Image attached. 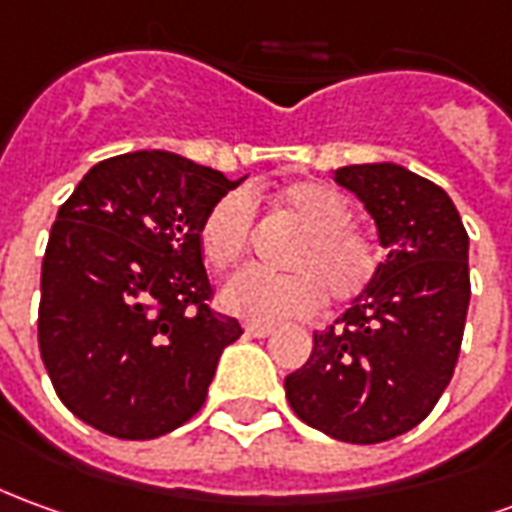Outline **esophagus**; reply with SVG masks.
<instances>
[{"label":"esophagus","instance_id":"obj_1","mask_svg":"<svg viewBox=\"0 0 512 512\" xmlns=\"http://www.w3.org/2000/svg\"><path fill=\"white\" fill-rule=\"evenodd\" d=\"M274 332V327H266V324H246V335L249 338H268Z\"/></svg>","mask_w":512,"mask_h":512}]
</instances>
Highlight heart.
<instances>
[{
    "instance_id": "1",
    "label": "heart",
    "mask_w": 512,
    "mask_h": 512,
    "mask_svg": "<svg viewBox=\"0 0 512 512\" xmlns=\"http://www.w3.org/2000/svg\"><path fill=\"white\" fill-rule=\"evenodd\" d=\"M255 199L244 188L216 196L199 219L196 241L213 271H230L244 263L255 232ZM282 213L302 227L282 266L288 274L246 268L235 274L221 302L235 316L252 324H282L307 318L321 310L324 299L332 305H352L377 282L382 268L380 241L355 224L349 199L327 182H291L274 196Z\"/></svg>"
}]
</instances>
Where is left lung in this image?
<instances>
[{"instance_id": "left-lung-1", "label": "left lung", "mask_w": 512, "mask_h": 512, "mask_svg": "<svg viewBox=\"0 0 512 512\" xmlns=\"http://www.w3.org/2000/svg\"><path fill=\"white\" fill-rule=\"evenodd\" d=\"M388 249L380 277L285 377V396L313 430L382 443L413 430L452 380L466 330L468 232L435 182L393 163L343 166Z\"/></svg>"}]
</instances>
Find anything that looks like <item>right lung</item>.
<instances>
[{
	"label": "right lung",
	"instance_id": "right-lung-1",
	"mask_svg": "<svg viewBox=\"0 0 512 512\" xmlns=\"http://www.w3.org/2000/svg\"><path fill=\"white\" fill-rule=\"evenodd\" d=\"M241 180L171 152L96 163L60 205L41 266L38 349L60 402L149 441L205 405L238 318L210 307L196 227Z\"/></svg>",
	"mask_w": 512,
	"mask_h": 512
}]
</instances>
